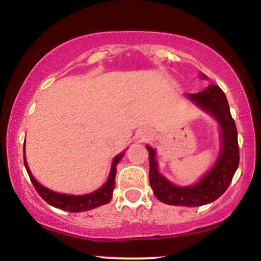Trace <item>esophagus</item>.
I'll return each mask as SVG.
<instances>
[{
  "instance_id": "34e87169",
  "label": "esophagus",
  "mask_w": 261,
  "mask_h": 261,
  "mask_svg": "<svg viewBox=\"0 0 261 261\" xmlns=\"http://www.w3.org/2000/svg\"><path fill=\"white\" fill-rule=\"evenodd\" d=\"M148 136H149V131H142V133L140 134V139L141 140H146Z\"/></svg>"
}]
</instances>
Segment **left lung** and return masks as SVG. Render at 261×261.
<instances>
[{
    "mask_svg": "<svg viewBox=\"0 0 261 261\" xmlns=\"http://www.w3.org/2000/svg\"><path fill=\"white\" fill-rule=\"evenodd\" d=\"M206 79L205 74H201ZM201 109L211 114L221 127V152L210 172L190 187H176L158 172L155 151L147 146L149 157V185L158 200L174 206L206 205L217 200L229 187L239 166V146L236 122L229 112L228 101L222 89L210 85L202 92L187 94Z\"/></svg>",
    "mask_w": 261,
    "mask_h": 261,
    "instance_id": "obj_1",
    "label": "left lung"
}]
</instances>
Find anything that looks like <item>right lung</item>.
Wrapping results in <instances>:
<instances>
[{
  "label": "right lung",
  "mask_w": 261,
  "mask_h": 261,
  "mask_svg": "<svg viewBox=\"0 0 261 261\" xmlns=\"http://www.w3.org/2000/svg\"><path fill=\"white\" fill-rule=\"evenodd\" d=\"M124 157V153H120L114 158L112 163V169H110L109 178L106 184L103 185L98 190L93 191L91 194H87V195H67V194H61V193H55V191L49 190L47 188L43 187L40 182L35 180L34 176L32 175L31 170L28 168V164L25 161V154H24V166L27 172H28L29 178L34 185L35 190L38 191V194L46 201L49 205L54 206L56 208L65 210L68 212H83V211H89L98 206L106 205L112 200L113 197V190L115 188V175H116V164L120 162L121 158Z\"/></svg>",
  "instance_id": "add662e5"
}]
</instances>
